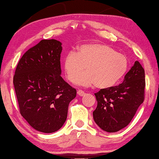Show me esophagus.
Here are the masks:
<instances>
[{
	"label": "esophagus",
	"mask_w": 159,
	"mask_h": 159,
	"mask_svg": "<svg viewBox=\"0 0 159 159\" xmlns=\"http://www.w3.org/2000/svg\"><path fill=\"white\" fill-rule=\"evenodd\" d=\"M77 93H78V95H79V96H83V95H85V94L84 91H83V90H78Z\"/></svg>",
	"instance_id": "1"
}]
</instances>
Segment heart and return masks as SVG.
Masks as SVG:
<instances>
[{"label":"heart","mask_w":159,"mask_h":159,"mask_svg":"<svg viewBox=\"0 0 159 159\" xmlns=\"http://www.w3.org/2000/svg\"><path fill=\"white\" fill-rule=\"evenodd\" d=\"M85 66L86 71L80 75ZM128 66L124 55L116 52L109 45L98 43L83 45L76 52H69L64 59V69L70 81L74 82L77 77L76 84H95L99 89L116 85L127 74Z\"/></svg>","instance_id":"heart-1"}]
</instances>
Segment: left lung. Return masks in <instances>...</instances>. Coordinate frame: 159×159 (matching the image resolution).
<instances>
[{
	"label": "left lung",
	"instance_id": "1",
	"mask_svg": "<svg viewBox=\"0 0 159 159\" xmlns=\"http://www.w3.org/2000/svg\"><path fill=\"white\" fill-rule=\"evenodd\" d=\"M144 70L135 61L123 83L95 94L98 106L93 118L102 130L116 133L127 126L144 101Z\"/></svg>",
	"mask_w": 159,
	"mask_h": 159
}]
</instances>
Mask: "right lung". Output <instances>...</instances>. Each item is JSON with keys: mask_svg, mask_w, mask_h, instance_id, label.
<instances>
[{"mask_svg": "<svg viewBox=\"0 0 159 159\" xmlns=\"http://www.w3.org/2000/svg\"><path fill=\"white\" fill-rule=\"evenodd\" d=\"M61 43L42 40L24 54L13 83L20 114L41 133L57 131L65 123L69 102L76 90L61 76Z\"/></svg>", "mask_w": 159, "mask_h": 159, "instance_id": "right-lung-1", "label": "right lung"}]
</instances>
